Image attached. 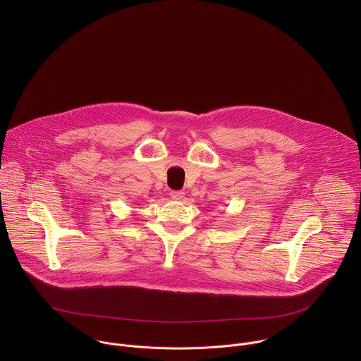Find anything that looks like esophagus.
<instances>
[{"instance_id":"34e87169","label":"esophagus","mask_w":361,"mask_h":361,"mask_svg":"<svg viewBox=\"0 0 361 361\" xmlns=\"http://www.w3.org/2000/svg\"><path fill=\"white\" fill-rule=\"evenodd\" d=\"M171 198L183 200L184 198V192L183 191H171Z\"/></svg>"}]
</instances>
